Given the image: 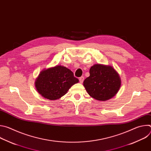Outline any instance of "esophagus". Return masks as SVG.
Instances as JSON below:
<instances>
[{
	"label": "esophagus",
	"mask_w": 151,
	"mask_h": 151,
	"mask_svg": "<svg viewBox=\"0 0 151 151\" xmlns=\"http://www.w3.org/2000/svg\"><path fill=\"white\" fill-rule=\"evenodd\" d=\"M79 80L80 83H82V82H83V80H84V77H83V76H81V77H80V78H79Z\"/></svg>",
	"instance_id": "34e87169"
}]
</instances>
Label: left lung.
<instances>
[{
  "label": "left lung",
  "mask_w": 151,
  "mask_h": 151,
  "mask_svg": "<svg viewBox=\"0 0 151 151\" xmlns=\"http://www.w3.org/2000/svg\"><path fill=\"white\" fill-rule=\"evenodd\" d=\"M90 74L84 80L83 86L93 98L100 101L107 100L119 90L121 80L112 67L96 64L90 68Z\"/></svg>",
  "instance_id": "left-lung-1"
}]
</instances>
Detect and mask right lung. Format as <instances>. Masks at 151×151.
I'll return each instance as SVG.
<instances>
[{
  "label": "right lung",
  "mask_w": 151,
  "mask_h": 151,
  "mask_svg": "<svg viewBox=\"0 0 151 151\" xmlns=\"http://www.w3.org/2000/svg\"><path fill=\"white\" fill-rule=\"evenodd\" d=\"M78 82L70 70L56 66L42 71L36 80L35 85L42 96L52 100L65 95L72 86Z\"/></svg>",
  "instance_id": "obj_1"
}]
</instances>
